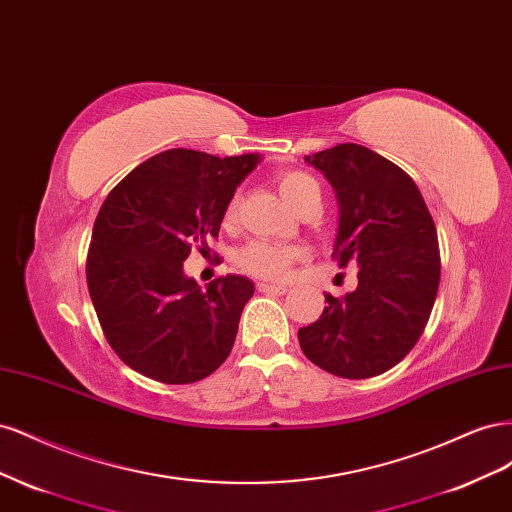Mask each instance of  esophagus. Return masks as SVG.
<instances>
[{
    "mask_svg": "<svg viewBox=\"0 0 512 512\" xmlns=\"http://www.w3.org/2000/svg\"><path fill=\"white\" fill-rule=\"evenodd\" d=\"M256 290L262 294H286L288 286H280V284H267V282H258Z\"/></svg>",
    "mask_w": 512,
    "mask_h": 512,
    "instance_id": "esophagus-1",
    "label": "esophagus"
}]
</instances>
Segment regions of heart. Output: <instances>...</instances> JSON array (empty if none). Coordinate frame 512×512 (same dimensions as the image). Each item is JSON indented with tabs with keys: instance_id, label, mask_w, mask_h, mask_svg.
Listing matches in <instances>:
<instances>
[{
	"instance_id": "b5f03b06",
	"label": "heart",
	"mask_w": 512,
	"mask_h": 512,
	"mask_svg": "<svg viewBox=\"0 0 512 512\" xmlns=\"http://www.w3.org/2000/svg\"><path fill=\"white\" fill-rule=\"evenodd\" d=\"M275 185L280 190L282 198L294 209L301 211L303 207L318 203L320 205V185L318 181L303 173V170H284V173L275 175ZM237 207H239V194L232 196L226 207L222 220L224 224H232L237 218ZM303 256V247L299 245H282V243H271L265 239H254L245 243L239 254H237V265L247 275L260 277V280L269 282H280L286 280L290 267L294 260Z\"/></svg>"
}]
</instances>
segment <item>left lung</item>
Segmentation results:
<instances>
[{
  "mask_svg": "<svg viewBox=\"0 0 512 512\" xmlns=\"http://www.w3.org/2000/svg\"><path fill=\"white\" fill-rule=\"evenodd\" d=\"M339 200L337 267L359 265V286L324 294V312L299 329L303 354L320 369L363 380L395 367L416 346L440 286L438 230L412 177L363 145L305 156Z\"/></svg>",
  "mask_w": 512,
  "mask_h": 512,
  "instance_id": "8db88e82",
  "label": "left lung"
}]
</instances>
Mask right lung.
<instances>
[{"label":"right lung","instance_id":"add662e5","mask_svg":"<svg viewBox=\"0 0 512 512\" xmlns=\"http://www.w3.org/2000/svg\"><path fill=\"white\" fill-rule=\"evenodd\" d=\"M258 160L168 149L102 203L85 265L89 297L106 342L138 374L190 384L228 359L254 284L226 275L200 290L183 260L218 239L226 203Z\"/></svg>","mask_w":512,"mask_h":512}]
</instances>
